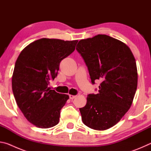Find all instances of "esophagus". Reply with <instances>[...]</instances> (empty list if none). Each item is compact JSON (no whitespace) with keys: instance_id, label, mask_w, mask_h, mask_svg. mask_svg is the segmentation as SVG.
Masks as SVG:
<instances>
[{"instance_id":"obj_1","label":"esophagus","mask_w":151,"mask_h":151,"mask_svg":"<svg viewBox=\"0 0 151 151\" xmlns=\"http://www.w3.org/2000/svg\"><path fill=\"white\" fill-rule=\"evenodd\" d=\"M76 96H75V95H72V94H70V95H69V98H70V99H71V100H73V99L76 98Z\"/></svg>"}]
</instances>
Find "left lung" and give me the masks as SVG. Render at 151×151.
<instances>
[{
  "label": "left lung",
  "mask_w": 151,
  "mask_h": 151,
  "mask_svg": "<svg viewBox=\"0 0 151 151\" xmlns=\"http://www.w3.org/2000/svg\"><path fill=\"white\" fill-rule=\"evenodd\" d=\"M76 49L87 66L91 82L101 81L99 93L88 94L79 109L86 126L104 131L114 126L129 111L138 83L136 60L131 50L106 35L82 39Z\"/></svg>",
  "instance_id": "left-lung-1"
}]
</instances>
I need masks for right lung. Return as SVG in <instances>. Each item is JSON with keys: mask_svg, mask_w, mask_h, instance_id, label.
<instances>
[{"mask_svg": "<svg viewBox=\"0 0 151 151\" xmlns=\"http://www.w3.org/2000/svg\"><path fill=\"white\" fill-rule=\"evenodd\" d=\"M77 42L43 38L27 45L17 58L12 92L25 118L37 127L48 129L59 122L60 110L69 96L48 85L57 76L60 61L75 50Z\"/></svg>", "mask_w": 151, "mask_h": 151, "instance_id": "right-lung-1", "label": "right lung"}]
</instances>
